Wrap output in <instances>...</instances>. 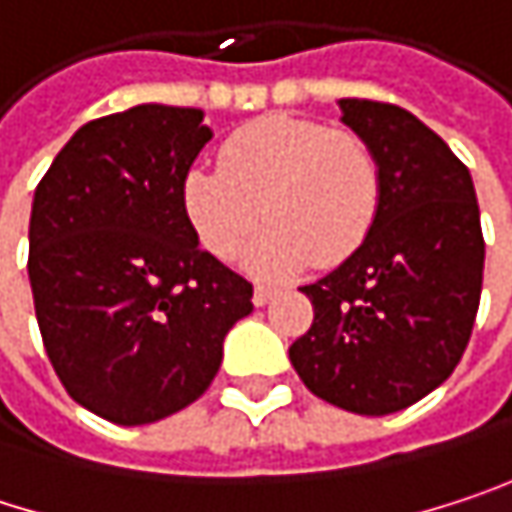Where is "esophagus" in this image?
Listing matches in <instances>:
<instances>
[{"label": "esophagus", "mask_w": 512, "mask_h": 512, "mask_svg": "<svg viewBox=\"0 0 512 512\" xmlns=\"http://www.w3.org/2000/svg\"><path fill=\"white\" fill-rule=\"evenodd\" d=\"M272 296H275V290H272V287H263V284H257L252 302H255V305H266V302H272Z\"/></svg>", "instance_id": "34e87169"}]
</instances>
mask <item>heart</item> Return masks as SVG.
Masks as SVG:
<instances>
[{
    "instance_id": "heart-1",
    "label": "heart",
    "mask_w": 512,
    "mask_h": 512,
    "mask_svg": "<svg viewBox=\"0 0 512 512\" xmlns=\"http://www.w3.org/2000/svg\"><path fill=\"white\" fill-rule=\"evenodd\" d=\"M180 204L204 252L234 260L257 231L246 266L284 278L311 260L338 266L361 249L382 204V168L350 130L272 112L237 127L219 148V168H189Z\"/></svg>"
}]
</instances>
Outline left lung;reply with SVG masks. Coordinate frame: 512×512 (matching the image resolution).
Listing matches in <instances>:
<instances>
[{"instance_id":"1","label":"left lung","mask_w":512,"mask_h":512,"mask_svg":"<svg viewBox=\"0 0 512 512\" xmlns=\"http://www.w3.org/2000/svg\"><path fill=\"white\" fill-rule=\"evenodd\" d=\"M382 168V204L361 249L302 293L311 329L290 361L320 400L356 415L400 412L439 388L468 347L483 231L468 168L412 112L341 100Z\"/></svg>"}]
</instances>
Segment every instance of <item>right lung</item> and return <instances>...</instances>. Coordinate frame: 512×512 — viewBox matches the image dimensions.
Returning a JSON list of instances; mask_svg holds the SVG:
<instances>
[{
	"label": "right lung",
	"mask_w": 512,
	"mask_h": 512,
	"mask_svg": "<svg viewBox=\"0 0 512 512\" xmlns=\"http://www.w3.org/2000/svg\"><path fill=\"white\" fill-rule=\"evenodd\" d=\"M210 139L201 109L133 106L79 127L35 189L29 281L47 356L79 406L121 427L195 403L255 308L183 216V174Z\"/></svg>",
	"instance_id": "1"
}]
</instances>
